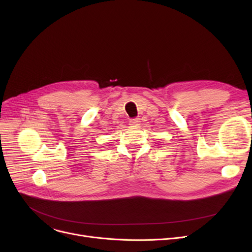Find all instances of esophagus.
<instances>
[{
	"label": "esophagus",
	"instance_id": "esophagus-1",
	"mask_svg": "<svg viewBox=\"0 0 252 252\" xmlns=\"http://www.w3.org/2000/svg\"><path fill=\"white\" fill-rule=\"evenodd\" d=\"M139 124H140V118H133V119H130V121H129V125L133 126H139Z\"/></svg>",
	"mask_w": 252,
	"mask_h": 252
}]
</instances>
